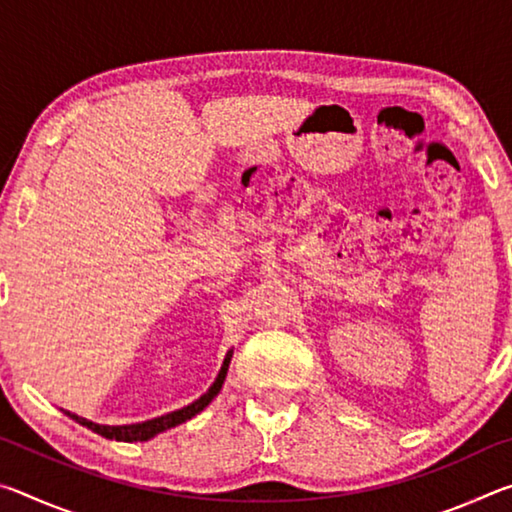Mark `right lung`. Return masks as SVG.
<instances>
[{"label":"right lung","mask_w":512,"mask_h":512,"mask_svg":"<svg viewBox=\"0 0 512 512\" xmlns=\"http://www.w3.org/2000/svg\"><path fill=\"white\" fill-rule=\"evenodd\" d=\"M230 357H232V352H228V357H225L223 366H221V372H219V377L214 379V384L210 386V391L198 397V400L192 402L189 406H183V409L171 411V413H167V415H160V418H153V420H146V422H137V424H121V427H108V424H97V422L85 420V418H81V415H76V413H69V411H65V413H67L72 420L83 424V427L92 429L94 433H99V436H103V438L124 440V443H137V440H140V443H142V440H149V438H153V436H158V433L167 431V429H171V427H176V424H183V422H187V420H192L196 413H201V411L205 409V406L214 400L216 393L221 391L223 379H225V372H228Z\"/></svg>","instance_id":"right-lung-1"}]
</instances>
